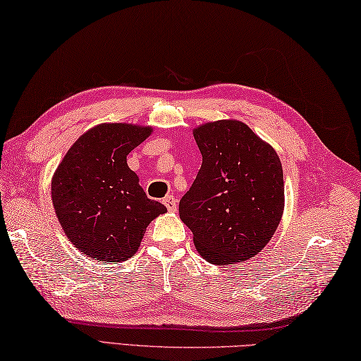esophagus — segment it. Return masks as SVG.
I'll return each instance as SVG.
<instances>
[{
    "label": "esophagus",
    "instance_id": "obj_1",
    "mask_svg": "<svg viewBox=\"0 0 361 361\" xmlns=\"http://www.w3.org/2000/svg\"><path fill=\"white\" fill-rule=\"evenodd\" d=\"M163 203L166 204V208L171 212H175L176 209H178V200H176L173 195H166L163 198Z\"/></svg>",
    "mask_w": 361,
    "mask_h": 361
}]
</instances>
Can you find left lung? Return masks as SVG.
Instances as JSON below:
<instances>
[{"mask_svg":"<svg viewBox=\"0 0 361 361\" xmlns=\"http://www.w3.org/2000/svg\"><path fill=\"white\" fill-rule=\"evenodd\" d=\"M194 137L203 163L180 200V219L208 262H243L270 242L282 219L281 159L240 121L206 122Z\"/></svg>","mask_w":361,"mask_h":361,"instance_id":"left-lung-1","label":"left lung"}]
</instances>
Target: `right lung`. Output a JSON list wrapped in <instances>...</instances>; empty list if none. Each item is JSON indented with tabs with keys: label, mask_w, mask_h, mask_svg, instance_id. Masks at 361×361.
<instances>
[{
	"label": "right lung",
	"mask_w": 361,
	"mask_h": 361,
	"mask_svg": "<svg viewBox=\"0 0 361 361\" xmlns=\"http://www.w3.org/2000/svg\"><path fill=\"white\" fill-rule=\"evenodd\" d=\"M152 127L99 124L66 152L52 176L51 194L68 239L91 259L122 262L137 251L153 219L167 209L150 200L127 155Z\"/></svg>",
	"instance_id": "right-lung-1"
}]
</instances>
